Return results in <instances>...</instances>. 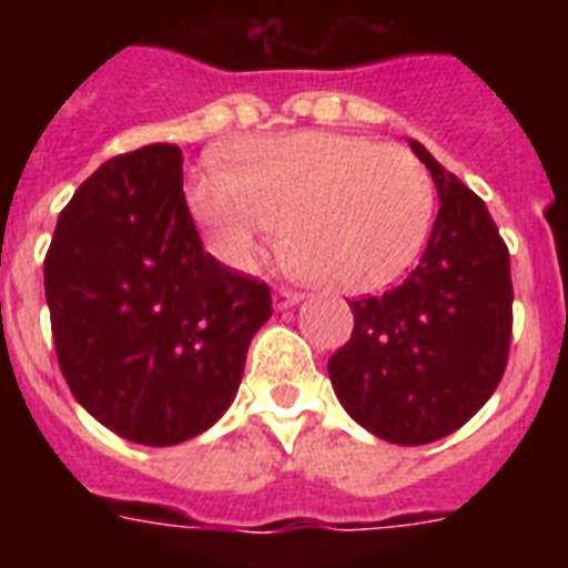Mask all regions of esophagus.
Instances as JSON below:
<instances>
[{
	"instance_id": "obj_1",
	"label": "esophagus",
	"mask_w": 568,
	"mask_h": 568,
	"mask_svg": "<svg viewBox=\"0 0 568 568\" xmlns=\"http://www.w3.org/2000/svg\"><path fill=\"white\" fill-rule=\"evenodd\" d=\"M301 298H304V295L295 293V290L278 287V290H275V293H273V307H275V310H290V307H295V304H298Z\"/></svg>"
}]
</instances>
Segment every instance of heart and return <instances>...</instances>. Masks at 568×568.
<instances>
[{
    "instance_id": "heart-1",
    "label": "heart",
    "mask_w": 568,
    "mask_h": 568,
    "mask_svg": "<svg viewBox=\"0 0 568 568\" xmlns=\"http://www.w3.org/2000/svg\"><path fill=\"white\" fill-rule=\"evenodd\" d=\"M190 207L207 247L239 273L284 241L293 264L338 293H373L420 255L433 227V179L413 153L358 135H270L241 150L239 173L202 164Z\"/></svg>"
}]
</instances>
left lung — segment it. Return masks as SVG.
I'll return each mask as SVG.
<instances>
[{
    "instance_id": "obj_1",
    "label": "left lung",
    "mask_w": 568,
    "mask_h": 568,
    "mask_svg": "<svg viewBox=\"0 0 568 568\" xmlns=\"http://www.w3.org/2000/svg\"><path fill=\"white\" fill-rule=\"evenodd\" d=\"M440 207L418 267L378 298L349 301L353 338L329 358L349 418L420 446L453 435L498 389L511 338L509 250L478 195L409 142Z\"/></svg>"
}]
</instances>
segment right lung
I'll return each mask as SVG.
<instances>
[{
	"label": "right lung",
	"mask_w": 568,
	"mask_h": 568,
	"mask_svg": "<svg viewBox=\"0 0 568 568\" xmlns=\"http://www.w3.org/2000/svg\"><path fill=\"white\" fill-rule=\"evenodd\" d=\"M44 295L73 398L144 446L182 444L227 413L273 315L267 284L204 253L173 144L115 155L73 193Z\"/></svg>",
	"instance_id": "obj_1"
}]
</instances>
